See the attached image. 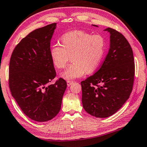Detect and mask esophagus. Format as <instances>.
<instances>
[{
	"label": "esophagus",
	"instance_id": "esophagus-1",
	"mask_svg": "<svg viewBox=\"0 0 147 147\" xmlns=\"http://www.w3.org/2000/svg\"><path fill=\"white\" fill-rule=\"evenodd\" d=\"M72 83H73V81H67V85H68V86H70Z\"/></svg>",
	"mask_w": 147,
	"mask_h": 147
}]
</instances>
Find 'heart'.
I'll use <instances>...</instances> for the list:
<instances>
[{
    "label": "heart",
    "mask_w": 147,
    "mask_h": 147,
    "mask_svg": "<svg viewBox=\"0 0 147 147\" xmlns=\"http://www.w3.org/2000/svg\"><path fill=\"white\" fill-rule=\"evenodd\" d=\"M62 45L51 47L50 57L56 68H64L70 59L73 61L61 77L73 80L93 72L99 64L106 50V40L102 35H92L82 30L68 32L62 36Z\"/></svg>",
    "instance_id": "heart-1"
}]
</instances>
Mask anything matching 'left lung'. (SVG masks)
<instances>
[{
    "label": "left lung",
    "instance_id": "obj_1",
    "mask_svg": "<svg viewBox=\"0 0 147 147\" xmlns=\"http://www.w3.org/2000/svg\"><path fill=\"white\" fill-rule=\"evenodd\" d=\"M105 30L110 34L109 53L98 70L81 83L84 109L100 118L111 116L129 98L135 74L132 49L127 38L111 28Z\"/></svg>",
    "mask_w": 147,
    "mask_h": 147
}]
</instances>
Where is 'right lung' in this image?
Instances as JSON below:
<instances>
[{
	"instance_id": "obj_1",
	"label": "right lung",
	"mask_w": 147,
	"mask_h": 147,
	"mask_svg": "<svg viewBox=\"0 0 147 147\" xmlns=\"http://www.w3.org/2000/svg\"><path fill=\"white\" fill-rule=\"evenodd\" d=\"M56 23L38 28L23 38L13 51L9 66V87L23 113L31 119L45 122L61 110L66 81L55 78L50 57V40Z\"/></svg>"
}]
</instances>
